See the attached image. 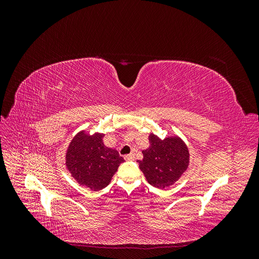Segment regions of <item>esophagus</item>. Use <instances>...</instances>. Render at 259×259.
I'll return each mask as SVG.
<instances>
[{"label":"esophagus","instance_id":"34e87169","mask_svg":"<svg viewBox=\"0 0 259 259\" xmlns=\"http://www.w3.org/2000/svg\"><path fill=\"white\" fill-rule=\"evenodd\" d=\"M124 159L126 160V161H133L135 159V155H134V153H130V154H126L124 156Z\"/></svg>","mask_w":259,"mask_h":259}]
</instances>
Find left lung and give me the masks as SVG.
<instances>
[{
	"instance_id": "left-lung-1",
	"label": "left lung",
	"mask_w": 259,
	"mask_h": 259,
	"mask_svg": "<svg viewBox=\"0 0 259 259\" xmlns=\"http://www.w3.org/2000/svg\"><path fill=\"white\" fill-rule=\"evenodd\" d=\"M149 142L150 147L143 151L144 159L138 161L139 168L153 187H169L189 165L188 148L178 137L160 139L151 134Z\"/></svg>"
}]
</instances>
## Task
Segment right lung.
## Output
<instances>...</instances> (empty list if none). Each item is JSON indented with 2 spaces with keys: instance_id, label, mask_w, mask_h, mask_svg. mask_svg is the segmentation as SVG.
<instances>
[{
  "instance_id": "obj_1",
  "label": "right lung",
  "mask_w": 259,
  "mask_h": 259,
  "mask_svg": "<svg viewBox=\"0 0 259 259\" xmlns=\"http://www.w3.org/2000/svg\"><path fill=\"white\" fill-rule=\"evenodd\" d=\"M104 134H77L68 147L66 164L76 182L92 190L107 187L124 162L119 152L107 148L103 143Z\"/></svg>"
}]
</instances>
